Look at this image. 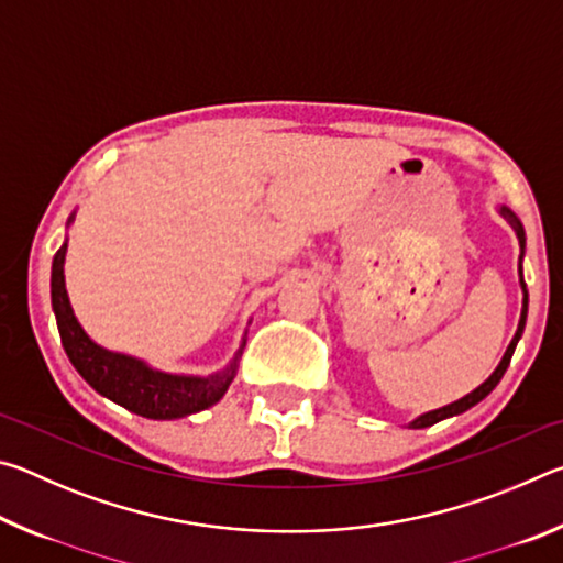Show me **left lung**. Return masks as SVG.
Segmentation results:
<instances>
[{
  "mask_svg": "<svg viewBox=\"0 0 563 563\" xmlns=\"http://www.w3.org/2000/svg\"><path fill=\"white\" fill-rule=\"evenodd\" d=\"M499 213H501L504 218H507V223L514 228V233H517V238H519V247H521V255H519V275H521V258H523V247H527V235H523V225H521V221L517 218V213L509 211L507 206H499ZM519 285H521V292H523L519 328H517V332H514V338H511V342H509L507 352H504V357H501V362L497 365V369H494V373H492L487 379H484V383H482L479 387L472 389L470 395H464L462 399H456V402H452V405H444V407H440V409H432V412H424V415H419L417 419H412V422H409V427H412V430H422V427H432V424H437V422H442V419H446V417H454V415L466 412V409L474 407V405H479L482 399L487 397V395L492 393V389L499 385V379L504 377V373H507L514 350H517V342L521 340L523 325H527L529 292H527V283H523V275L519 278Z\"/></svg>",
  "mask_w": 563,
  "mask_h": 563,
  "instance_id": "8db88e82",
  "label": "left lung"
}]
</instances>
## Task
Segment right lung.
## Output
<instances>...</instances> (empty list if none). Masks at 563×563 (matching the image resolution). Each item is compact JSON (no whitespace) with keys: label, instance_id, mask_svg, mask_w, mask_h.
<instances>
[{"label":"right lung","instance_id":"add662e5","mask_svg":"<svg viewBox=\"0 0 563 563\" xmlns=\"http://www.w3.org/2000/svg\"><path fill=\"white\" fill-rule=\"evenodd\" d=\"M71 221L74 213L69 216V223ZM64 261L66 241L56 251L52 263V308L56 316V328H59L66 357L71 360L76 373L87 379L99 395L126 407L133 415L148 419H178L196 415L201 409L213 407L225 395V389L231 387L238 373V362H241L243 355L247 330L235 357L223 369H218V373L206 377L164 373V369L151 367L144 360L97 345L84 332L71 310L69 292H66Z\"/></svg>","mask_w":563,"mask_h":563}]
</instances>
